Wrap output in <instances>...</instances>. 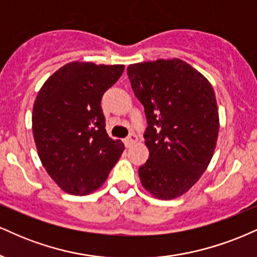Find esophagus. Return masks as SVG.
<instances>
[{"label": "esophagus", "instance_id": "esophagus-1", "mask_svg": "<svg viewBox=\"0 0 257 257\" xmlns=\"http://www.w3.org/2000/svg\"><path fill=\"white\" fill-rule=\"evenodd\" d=\"M136 142H137V136L132 134V135H130L127 138H125V141H123V143H125L126 147L130 148V147L134 146Z\"/></svg>", "mask_w": 257, "mask_h": 257}]
</instances>
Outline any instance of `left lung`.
Segmentation results:
<instances>
[{"mask_svg": "<svg viewBox=\"0 0 257 257\" xmlns=\"http://www.w3.org/2000/svg\"><path fill=\"white\" fill-rule=\"evenodd\" d=\"M127 75L148 122L149 159L138 170L142 185L161 200L179 197L213 158L219 134L213 86L179 59L130 65Z\"/></svg>", "mask_w": 257, "mask_h": 257, "instance_id": "obj_1", "label": "left lung"}]
</instances>
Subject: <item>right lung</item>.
<instances>
[{
	"label": "right lung",
	"mask_w": 257,
	"mask_h": 257,
	"mask_svg": "<svg viewBox=\"0 0 257 257\" xmlns=\"http://www.w3.org/2000/svg\"><path fill=\"white\" fill-rule=\"evenodd\" d=\"M123 65L69 62L48 78L32 111V131L45 171L63 191L98 189L125 149L105 131L103 93L121 77Z\"/></svg>",
	"instance_id": "obj_1"
}]
</instances>
